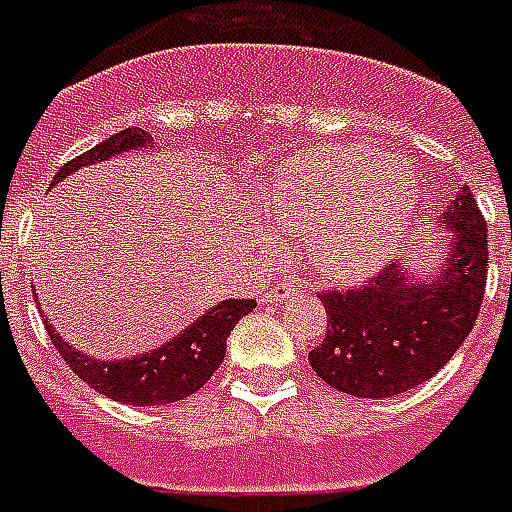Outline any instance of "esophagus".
<instances>
[{
	"label": "esophagus",
	"instance_id": "34e87169",
	"mask_svg": "<svg viewBox=\"0 0 512 512\" xmlns=\"http://www.w3.org/2000/svg\"><path fill=\"white\" fill-rule=\"evenodd\" d=\"M294 296H296L294 283L283 281V283H278V286H273V289L263 296V302L265 304H283V302H289V299H294Z\"/></svg>",
	"mask_w": 512,
	"mask_h": 512
}]
</instances>
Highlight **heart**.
Masks as SVG:
<instances>
[{"mask_svg":"<svg viewBox=\"0 0 512 512\" xmlns=\"http://www.w3.org/2000/svg\"><path fill=\"white\" fill-rule=\"evenodd\" d=\"M273 216L304 234L307 255L330 278L369 276L401 247L422 200L406 158L367 145H317L283 163L265 190Z\"/></svg>","mask_w":512,"mask_h":512,"instance_id":"heart-1","label":"heart"}]
</instances>
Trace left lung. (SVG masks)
<instances>
[{"label": "left lung", "mask_w": 512, "mask_h": 512, "mask_svg": "<svg viewBox=\"0 0 512 512\" xmlns=\"http://www.w3.org/2000/svg\"><path fill=\"white\" fill-rule=\"evenodd\" d=\"M437 223L445 239L427 265H390L359 289L320 294L328 333L309 364L330 388L380 401L435 377L461 349L487 286V223L466 184Z\"/></svg>", "instance_id": "obj_1"}]
</instances>
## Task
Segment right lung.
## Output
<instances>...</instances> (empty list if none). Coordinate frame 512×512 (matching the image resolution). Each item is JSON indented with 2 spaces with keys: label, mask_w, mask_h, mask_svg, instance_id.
<instances>
[{
  "label": "right lung",
  "mask_w": 512,
  "mask_h": 512,
  "mask_svg": "<svg viewBox=\"0 0 512 512\" xmlns=\"http://www.w3.org/2000/svg\"><path fill=\"white\" fill-rule=\"evenodd\" d=\"M153 148L156 145L148 132L140 127H127L117 135L106 137L83 156L64 163L54 174L51 187H57L67 176L85 166L117 158L119 153ZM255 307V299H223L166 343L145 354L124 356V359H98V356L75 349L70 341H64L62 333H57L46 312H41V317L64 362L70 364L72 372L88 382L90 388L130 406H163V403L182 401L203 388L226 356V338L231 336L234 325Z\"/></svg>",
  "instance_id": "right-lung-1"
}]
</instances>
